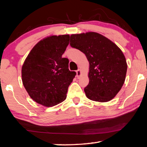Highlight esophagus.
<instances>
[{"mask_svg": "<svg viewBox=\"0 0 147 147\" xmlns=\"http://www.w3.org/2000/svg\"><path fill=\"white\" fill-rule=\"evenodd\" d=\"M81 74H82L81 70H80V69H78V70L76 71V76H77V77L79 78V77L81 76Z\"/></svg>", "mask_w": 147, "mask_h": 147, "instance_id": "34e87169", "label": "esophagus"}]
</instances>
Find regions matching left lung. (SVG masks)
I'll list each match as a JSON object with an SVG mask.
<instances>
[{
  "instance_id": "left-lung-1",
  "label": "left lung",
  "mask_w": 147,
  "mask_h": 147,
  "mask_svg": "<svg viewBox=\"0 0 147 147\" xmlns=\"http://www.w3.org/2000/svg\"><path fill=\"white\" fill-rule=\"evenodd\" d=\"M70 45L85 54L89 63V84L84 88L91 100L105 102L112 100L125 81L127 63L121 50L96 32L72 34Z\"/></svg>"
}]
</instances>
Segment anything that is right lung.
Instances as JSON below:
<instances>
[{"label":"right lung","instance_id":"add662e5","mask_svg":"<svg viewBox=\"0 0 147 147\" xmlns=\"http://www.w3.org/2000/svg\"><path fill=\"white\" fill-rule=\"evenodd\" d=\"M69 35L50 36L39 41L22 67L23 86L32 99L46 107L65 100L68 88L76 75L69 70V59L62 55Z\"/></svg>","mask_w":147,"mask_h":147}]
</instances>
